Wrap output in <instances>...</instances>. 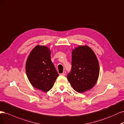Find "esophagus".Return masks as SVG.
I'll list each match as a JSON object with an SVG mask.
<instances>
[{"label": "esophagus", "instance_id": "obj_1", "mask_svg": "<svg viewBox=\"0 0 124 124\" xmlns=\"http://www.w3.org/2000/svg\"><path fill=\"white\" fill-rule=\"evenodd\" d=\"M65 74H66V71H63V72L62 74H61L60 75H62V76H65Z\"/></svg>", "mask_w": 124, "mask_h": 124}]
</instances>
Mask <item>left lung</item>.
<instances>
[{
    "label": "left lung",
    "mask_w": 124,
    "mask_h": 124,
    "mask_svg": "<svg viewBox=\"0 0 124 124\" xmlns=\"http://www.w3.org/2000/svg\"><path fill=\"white\" fill-rule=\"evenodd\" d=\"M71 65L67 77L74 90L81 93L92 88L97 81L100 70L98 61L93 50L86 45L74 49Z\"/></svg>",
    "instance_id": "obj_1"
}]
</instances>
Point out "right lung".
Instances as JSON below:
<instances>
[{
    "label": "right lung",
    "instance_id": "add662e5",
    "mask_svg": "<svg viewBox=\"0 0 124 124\" xmlns=\"http://www.w3.org/2000/svg\"><path fill=\"white\" fill-rule=\"evenodd\" d=\"M50 54L48 47L38 45L30 52L26 63V74L31 85L45 92L53 87L59 76Z\"/></svg>",
    "mask_w": 124,
    "mask_h": 124
}]
</instances>
